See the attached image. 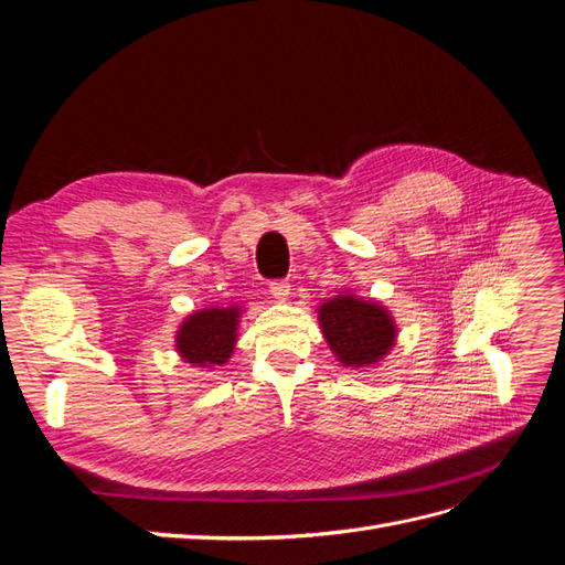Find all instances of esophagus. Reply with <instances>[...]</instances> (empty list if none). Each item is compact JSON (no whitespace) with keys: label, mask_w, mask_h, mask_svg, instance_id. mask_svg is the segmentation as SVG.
<instances>
[{"label":"esophagus","mask_w":565,"mask_h":565,"mask_svg":"<svg viewBox=\"0 0 565 565\" xmlns=\"http://www.w3.org/2000/svg\"><path fill=\"white\" fill-rule=\"evenodd\" d=\"M289 289H292V287H289V282L287 280H276V282H270V295H273V299H276V301H287L289 299V295H292V292H289Z\"/></svg>","instance_id":"1"}]
</instances>
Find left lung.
<instances>
[{
  "mask_svg": "<svg viewBox=\"0 0 565 565\" xmlns=\"http://www.w3.org/2000/svg\"><path fill=\"white\" fill-rule=\"evenodd\" d=\"M316 311L324 341L344 367L367 370L380 365L396 347L398 324L382 301L344 289L324 299Z\"/></svg>",
  "mask_w": 565,
  "mask_h": 565,
  "instance_id": "left-lung-1",
  "label": "left lung"
}]
</instances>
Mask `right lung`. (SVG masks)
<instances>
[{"instance_id": "right-lung-1", "label": "right lung", "mask_w": 565, "mask_h": 565, "mask_svg": "<svg viewBox=\"0 0 565 565\" xmlns=\"http://www.w3.org/2000/svg\"><path fill=\"white\" fill-rule=\"evenodd\" d=\"M243 306H204L200 311L185 316L174 337V349L183 363L214 370L226 365L237 344Z\"/></svg>"}]
</instances>
